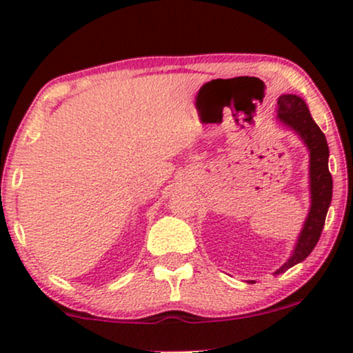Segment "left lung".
<instances>
[{"label": "left lung", "instance_id": "8db88e82", "mask_svg": "<svg viewBox=\"0 0 353 353\" xmlns=\"http://www.w3.org/2000/svg\"><path fill=\"white\" fill-rule=\"evenodd\" d=\"M277 104L279 121L292 128L310 151V212L307 216L292 255L275 272L283 274L290 267L305 261L314 247L317 245L332 201V174L329 171V145H327L325 134L312 119L305 101L295 94H283L279 98Z\"/></svg>", "mask_w": 353, "mask_h": 353}]
</instances>
